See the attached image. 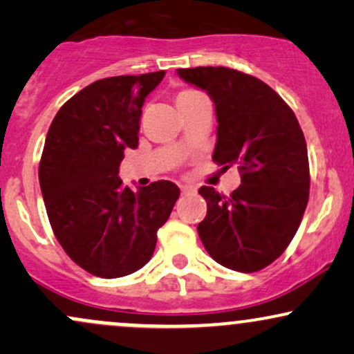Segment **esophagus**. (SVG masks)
Masks as SVG:
<instances>
[{
    "instance_id": "esophagus-1",
    "label": "esophagus",
    "mask_w": 354,
    "mask_h": 354,
    "mask_svg": "<svg viewBox=\"0 0 354 354\" xmlns=\"http://www.w3.org/2000/svg\"><path fill=\"white\" fill-rule=\"evenodd\" d=\"M180 189H181V194H188V193H193V188H191V186H180Z\"/></svg>"
}]
</instances>
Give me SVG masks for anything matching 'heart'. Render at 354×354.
<instances>
[{
	"instance_id": "b5f03b06",
	"label": "heart",
	"mask_w": 354,
	"mask_h": 354,
	"mask_svg": "<svg viewBox=\"0 0 354 354\" xmlns=\"http://www.w3.org/2000/svg\"><path fill=\"white\" fill-rule=\"evenodd\" d=\"M200 96L203 95L200 91H196V89H181V91L176 95V104L180 106V104L189 103V101L200 98Z\"/></svg>"
}]
</instances>
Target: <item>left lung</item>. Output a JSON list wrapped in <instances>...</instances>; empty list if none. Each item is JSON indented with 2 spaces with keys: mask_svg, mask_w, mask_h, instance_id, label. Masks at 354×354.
Segmentation results:
<instances>
[{
  "mask_svg": "<svg viewBox=\"0 0 354 354\" xmlns=\"http://www.w3.org/2000/svg\"><path fill=\"white\" fill-rule=\"evenodd\" d=\"M205 89L218 118L213 161L238 165L241 185L230 196L211 186L198 225L203 246L219 265L241 273L263 270L284 253L310 198V163L293 109L261 80L225 66L178 70Z\"/></svg>",
  "mask_w": 354,
  "mask_h": 354,
  "instance_id": "8db88e82",
  "label": "left lung"
}]
</instances>
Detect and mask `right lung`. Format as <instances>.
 <instances>
[{
    "label": "right lung",
    "instance_id": "add662e5",
    "mask_svg": "<svg viewBox=\"0 0 354 354\" xmlns=\"http://www.w3.org/2000/svg\"><path fill=\"white\" fill-rule=\"evenodd\" d=\"M165 71L98 80L70 98L48 129L39 186L50 225L76 265L121 278L151 259L156 233L180 188L154 181L131 191L118 173L124 149L138 146L145 98Z\"/></svg>",
    "mask_w": 354,
    "mask_h": 354
}]
</instances>
